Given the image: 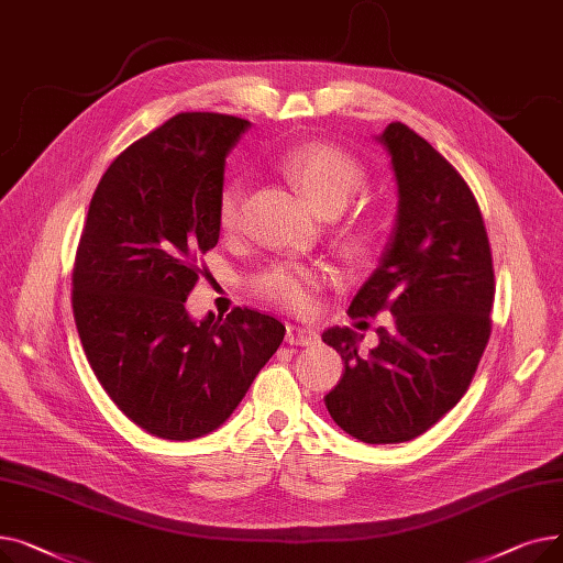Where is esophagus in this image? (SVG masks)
<instances>
[{
    "instance_id": "34e87169",
    "label": "esophagus",
    "mask_w": 563,
    "mask_h": 563,
    "mask_svg": "<svg viewBox=\"0 0 563 563\" xmlns=\"http://www.w3.org/2000/svg\"><path fill=\"white\" fill-rule=\"evenodd\" d=\"M285 340L289 344H297V346H312V344L319 342V333L308 329V327H297V323H287Z\"/></svg>"
}]
</instances>
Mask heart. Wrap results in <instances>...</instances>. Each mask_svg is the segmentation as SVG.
<instances>
[{
  "mask_svg": "<svg viewBox=\"0 0 563 563\" xmlns=\"http://www.w3.org/2000/svg\"><path fill=\"white\" fill-rule=\"evenodd\" d=\"M283 173L297 185L310 205L321 214H335L365 185V170L342 147L323 141H310L291 147L280 159ZM244 191L240 183H230L219 196V228L232 234L240 223ZM369 244V230L353 225L346 232L349 251H363ZM323 274L317 266L301 262H276L260 272L251 287L257 297L272 301L289 312H308L321 289Z\"/></svg>",
  "mask_w": 563,
  "mask_h": 563,
  "instance_id": "obj_1",
  "label": "heart"
}]
</instances>
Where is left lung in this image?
Here are the masks:
<instances>
[{"instance_id": "8db88e82", "label": "left lung", "mask_w": 563, "mask_h": 563, "mask_svg": "<svg viewBox=\"0 0 563 563\" xmlns=\"http://www.w3.org/2000/svg\"><path fill=\"white\" fill-rule=\"evenodd\" d=\"M374 139L390 155L397 217L349 314L390 310L395 321L367 353L356 331H323L344 361L323 401L349 435L393 445L431 429L465 395L490 338L495 276L479 205L456 168L404 123Z\"/></svg>"}]
</instances>
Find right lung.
<instances>
[{
  "instance_id": "obj_1",
  "label": "right lung",
  "mask_w": 563,
  "mask_h": 563,
  "mask_svg": "<svg viewBox=\"0 0 563 563\" xmlns=\"http://www.w3.org/2000/svg\"><path fill=\"white\" fill-rule=\"evenodd\" d=\"M249 128L177 113L111 162L88 205L73 272L77 333L111 401L164 440L219 429L285 338L257 310L196 321L185 308L196 257L219 242L225 155Z\"/></svg>"
}]
</instances>
